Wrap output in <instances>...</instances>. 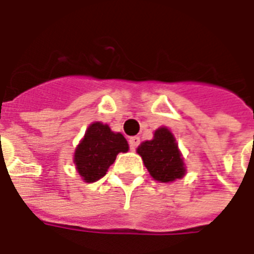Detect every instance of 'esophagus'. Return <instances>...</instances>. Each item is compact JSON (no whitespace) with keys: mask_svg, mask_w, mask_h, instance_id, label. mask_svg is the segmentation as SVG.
Returning a JSON list of instances; mask_svg holds the SVG:
<instances>
[{"mask_svg":"<svg viewBox=\"0 0 254 254\" xmlns=\"http://www.w3.org/2000/svg\"><path fill=\"white\" fill-rule=\"evenodd\" d=\"M128 143L129 148H131V150H135V148L139 146V143H140V138H139V136H131V138L128 139Z\"/></svg>","mask_w":254,"mask_h":254,"instance_id":"34e87169","label":"esophagus"}]
</instances>
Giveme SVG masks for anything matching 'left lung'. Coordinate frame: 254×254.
<instances>
[{
    "label": "left lung",
    "mask_w": 254,
    "mask_h": 254,
    "mask_svg": "<svg viewBox=\"0 0 254 254\" xmlns=\"http://www.w3.org/2000/svg\"><path fill=\"white\" fill-rule=\"evenodd\" d=\"M136 152L142 156L150 175L158 182L170 184L186 174L182 152L174 134L167 127L162 126L155 129L154 138L140 143Z\"/></svg>",
    "instance_id": "8db88e82"
}]
</instances>
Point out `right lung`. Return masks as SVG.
<instances>
[{
	"label": "right lung",
	"mask_w": 254,
	"mask_h": 254,
	"mask_svg": "<svg viewBox=\"0 0 254 254\" xmlns=\"http://www.w3.org/2000/svg\"><path fill=\"white\" fill-rule=\"evenodd\" d=\"M128 151V143L110 126L93 122L75 148L73 163L84 182L92 184L107 174L119 152Z\"/></svg>",
	"instance_id": "obj_1"
}]
</instances>
